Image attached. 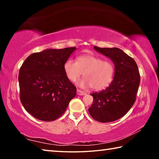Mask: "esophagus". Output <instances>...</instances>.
<instances>
[{"label":"esophagus","mask_w":159,"mask_h":159,"mask_svg":"<svg viewBox=\"0 0 159 159\" xmlns=\"http://www.w3.org/2000/svg\"><path fill=\"white\" fill-rule=\"evenodd\" d=\"M77 95H85V93L83 92V91L80 90L79 89H77Z\"/></svg>","instance_id":"obj_1"}]
</instances>
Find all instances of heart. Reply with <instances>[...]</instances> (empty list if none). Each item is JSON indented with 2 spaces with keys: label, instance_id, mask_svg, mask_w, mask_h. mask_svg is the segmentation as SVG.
<instances>
[{
  "label": "heart",
  "instance_id": "1",
  "mask_svg": "<svg viewBox=\"0 0 159 159\" xmlns=\"http://www.w3.org/2000/svg\"><path fill=\"white\" fill-rule=\"evenodd\" d=\"M64 71L71 81H76L83 74L84 77L77 82L81 88L92 87L99 90L111 83L114 75V65L110 60H103L98 56L83 55L76 61L69 58L64 64Z\"/></svg>",
  "mask_w": 159,
  "mask_h": 159
}]
</instances>
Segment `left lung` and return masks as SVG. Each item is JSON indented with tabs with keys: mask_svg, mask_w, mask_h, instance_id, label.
Masks as SVG:
<instances>
[{
	"mask_svg": "<svg viewBox=\"0 0 159 159\" xmlns=\"http://www.w3.org/2000/svg\"><path fill=\"white\" fill-rule=\"evenodd\" d=\"M94 49L113 61L115 73L106 89L90 94L93 102L88 111L99 122H112L127 114L135 102L140 82L138 67L135 61L119 48L94 46Z\"/></svg>",
	"mask_w": 159,
	"mask_h": 159,
	"instance_id": "1",
	"label": "left lung"
}]
</instances>
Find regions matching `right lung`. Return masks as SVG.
<instances>
[{
	"label": "right lung",
	"mask_w": 159,
	"mask_h": 159,
	"mask_svg": "<svg viewBox=\"0 0 159 159\" xmlns=\"http://www.w3.org/2000/svg\"><path fill=\"white\" fill-rule=\"evenodd\" d=\"M76 50L46 49L31 54L21 65L18 77L20 100L37 119L56 120L76 96V88L64 71V62Z\"/></svg>",
	"instance_id": "obj_1"
}]
</instances>
